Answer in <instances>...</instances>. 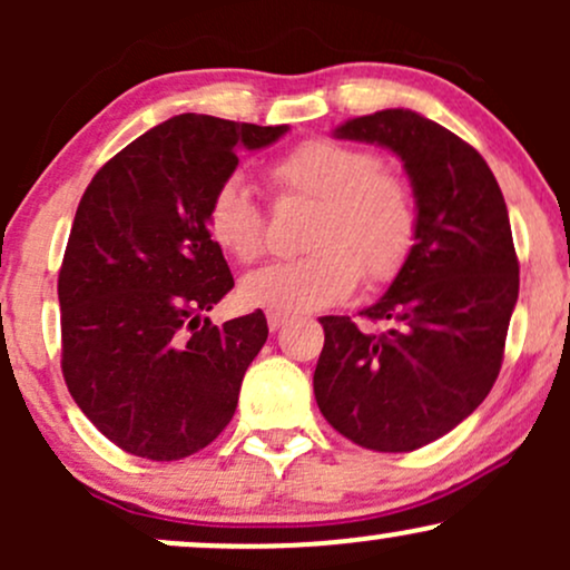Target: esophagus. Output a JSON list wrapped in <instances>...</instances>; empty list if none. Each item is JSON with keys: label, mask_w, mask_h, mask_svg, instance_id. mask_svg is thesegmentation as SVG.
<instances>
[{"label": "esophagus", "mask_w": 570, "mask_h": 570, "mask_svg": "<svg viewBox=\"0 0 570 570\" xmlns=\"http://www.w3.org/2000/svg\"><path fill=\"white\" fill-rule=\"evenodd\" d=\"M286 322H289V316H284V313H267V326H271V332H278Z\"/></svg>", "instance_id": "34e87169"}]
</instances>
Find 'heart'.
I'll list each match as a JSON object with an SVG mask.
<instances>
[{
	"label": "heart",
	"mask_w": 570,
	"mask_h": 570,
	"mask_svg": "<svg viewBox=\"0 0 570 570\" xmlns=\"http://www.w3.org/2000/svg\"><path fill=\"white\" fill-rule=\"evenodd\" d=\"M278 193L316 200L307 225L305 257L248 273L240 299L271 313H311L345 299L358 278L383 286L410 263L417 246V203L402 176L381 168L370 149L337 139L294 144L267 168ZM208 238L235 263L265 252L263 208L240 179L214 189L206 206Z\"/></svg>",
	"instance_id": "obj_1"
}]
</instances>
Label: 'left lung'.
I'll list each match as a JSON object with an SVG mask.
<instances>
[{"label": "left lung", "instance_id": "obj_1", "mask_svg": "<svg viewBox=\"0 0 570 570\" xmlns=\"http://www.w3.org/2000/svg\"><path fill=\"white\" fill-rule=\"evenodd\" d=\"M337 139L381 144L404 163L417 246L375 305L385 332L318 318L313 394L332 429L377 453H410L453 431L490 394L503 362L520 263L501 187L472 144L412 109L353 117Z\"/></svg>", "mask_w": 570, "mask_h": 570}]
</instances>
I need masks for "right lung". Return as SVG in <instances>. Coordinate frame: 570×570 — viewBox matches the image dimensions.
Returning a JSON list of instances; mask_svg holds the SVG:
<instances>
[{
	"mask_svg": "<svg viewBox=\"0 0 570 570\" xmlns=\"http://www.w3.org/2000/svg\"><path fill=\"white\" fill-rule=\"evenodd\" d=\"M286 126L179 115L98 168L58 273L61 370L88 421L130 455L179 461L212 444L238 407L267 340L263 311L222 326L206 313L233 289L206 206Z\"/></svg>",
	"mask_w": 570,
	"mask_h": 570,
	"instance_id": "right-lung-1",
	"label": "right lung"
}]
</instances>
